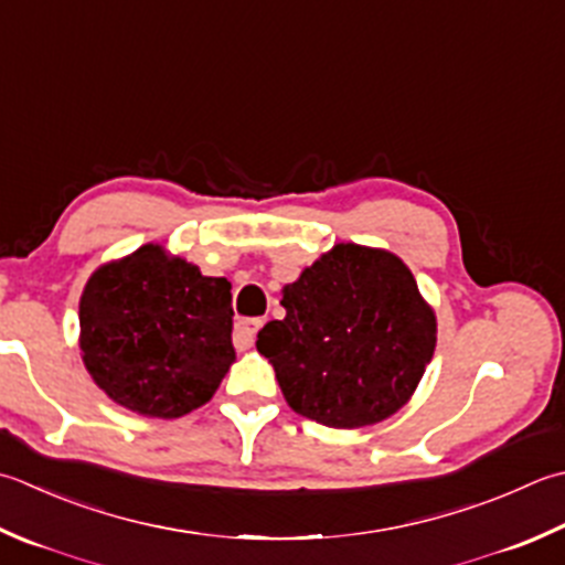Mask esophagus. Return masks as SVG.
Here are the masks:
<instances>
[{"label": "esophagus", "mask_w": 565, "mask_h": 565, "mask_svg": "<svg viewBox=\"0 0 565 565\" xmlns=\"http://www.w3.org/2000/svg\"><path fill=\"white\" fill-rule=\"evenodd\" d=\"M262 328V320L259 318H252V320H239L235 326V340L239 342V348H252L254 345V338H257Z\"/></svg>", "instance_id": "1"}]
</instances>
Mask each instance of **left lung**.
<instances>
[{
	"label": "left lung",
	"mask_w": 565,
	"mask_h": 565,
	"mask_svg": "<svg viewBox=\"0 0 565 565\" xmlns=\"http://www.w3.org/2000/svg\"><path fill=\"white\" fill-rule=\"evenodd\" d=\"M281 306L257 348L294 412L323 426L392 416L434 358L436 316L390 252L338 245L286 286Z\"/></svg>",
	"instance_id": "obj_1"
}]
</instances>
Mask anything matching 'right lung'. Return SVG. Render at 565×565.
<instances>
[{"label":"right lung","instance_id":"1","mask_svg":"<svg viewBox=\"0 0 565 565\" xmlns=\"http://www.w3.org/2000/svg\"><path fill=\"white\" fill-rule=\"evenodd\" d=\"M81 350L109 399L143 416L179 418L210 402L235 360L230 281L143 245L90 276Z\"/></svg>","mask_w":565,"mask_h":565}]
</instances>
